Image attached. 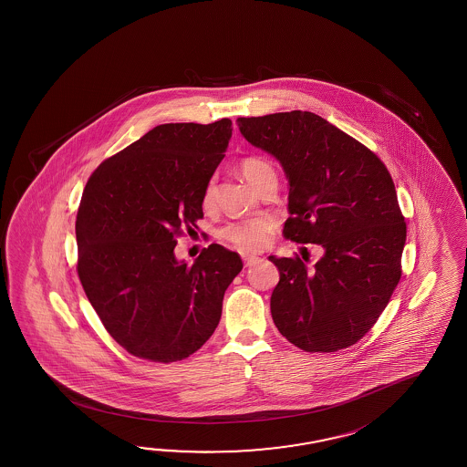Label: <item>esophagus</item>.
Returning <instances> with one entry per match:
<instances>
[{"mask_svg":"<svg viewBox=\"0 0 467 467\" xmlns=\"http://www.w3.org/2000/svg\"><path fill=\"white\" fill-rule=\"evenodd\" d=\"M243 261H244V265H254L255 263H259L261 259L257 257V255H243Z\"/></svg>","mask_w":467,"mask_h":467,"instance_id":"34e87169","label":"esophagus"}]
</instances>
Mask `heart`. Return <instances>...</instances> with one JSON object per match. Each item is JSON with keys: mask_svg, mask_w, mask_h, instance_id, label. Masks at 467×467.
<instances>
[{"mask_svg": "<svg viewBox=\"0 0 467 467\" xmlns=\"http://www.w3.org/2000/svg\"><path fill=\"white\" fill-rule=\"evenodd\" d=\"M269 168L271 165L265 160L249 157L239 163V173L249 185L254 188L259 178L265 175ZM213 202H214V182L210 180L202 192V206L212 208ZM273 228V220L261 216V218H253V220L229 223L228 226H224L221 231V236L244 253H254V251L265 249L269 244Z\"/></svg>", "mask_w": 467, "mask_h": 467, "instance_id": "1", "label": "heart"}]
</instances>
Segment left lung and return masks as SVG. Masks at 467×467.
Instances as JSON below:
<instances>
[{
  "instance_id": "8db88e82",
  "label": "left lung",
  "mask_w": 467,
  "mask_h": 467,
  "mask_svg": "<svg viewBox=\"0 0 467 467\" xmlns=\"http://www.w3.org/2000/svg\"><path fill=\"white\" fill-rule=\"evenodd\" d=\"M239 132L281 163L291 218L284 236L318 244L312 267L275 257V327L306 352H337L379 320L401 277L406 223L383 161L360 141L302 110L241 117Z\"/></svg>"
}]
</instances>
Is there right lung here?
<instances>
[{
    "mask_svg": "<svg viewBox=\"0 0 467 467\" xmlns=\"http://www.w3.org/2000/svg\"><path fill=\"white\" fill-rule=\"evenodd\" d=\"M233 123H163L99 165L80 200L76 238L88 302L117 344L170 363L196 352L220 324L243 261L220 244L193 265L176 238L202 218V192L228 149Z\"/></svg>",
    "mask_w": 467,
    "mask_h": 467,
    "instance_id": "obj_1",
    "label": "right lung"
}]
</instances>
